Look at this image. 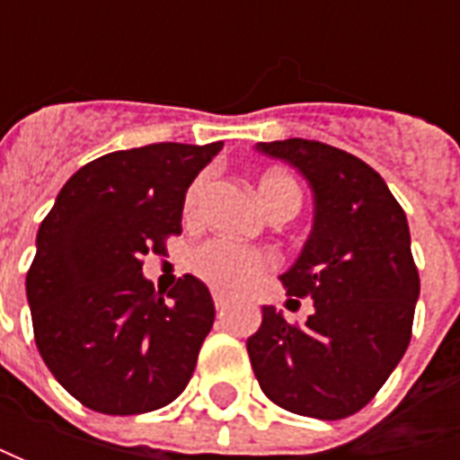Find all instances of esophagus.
Here are the masks:
<instances>
[{
	"instance_id": "34e87169",
	"label": "esophagus",
	"mask_w": 460,
	"mask_h": 460,
	"mask_svg": "<svg viewBox=\"0 0 460 460\" xmlns=\"http://www.w3.org/2000/svg\"><path fill=\"white\" fill-rule=\"evenodd\" d=\"M227 305H230V302H227V296H225V294H220V292H215V307H217V312H225V309H227Z\"/></svg>"
}]
</instances>
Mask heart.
I'll list each match as a JSON object with an SVG mask.
<instances>
[{
	"mask_svg": "<svg viewBox=\"0 0 460 460\" xmlns=\"http://www.w3.org/2000/svg\"><path fill=\"white\" fill-rule=\"evenodd\" d=\"M204 176H199L194 184L189 186L184 197V217H194L204 194ZM258 199L266 207L269 215H289L294 217L299 204H302V191L289 173L284 171H266L258 179ZM271 258L263 251L235 245L230 240H207L194 253H191V269L194 274L212 284L222 292H243L248 289L256 279L269 271Z\"/></svg>",
	"mask_w": 460,
	"mask_h": 460,
	"instance_id": "obj_1",
	"label": "heart"
}]
</instances>
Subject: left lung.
Wrapping results in <instances>:
<instances>
[{"mask_svg":"<svg viewBox=\"0 0 460 460\" xmlns=\"http://www.w3.org/2000/svg\"><path fill=\"white\" fill-rule=\"evenodd\" d=\"M302 171L314 227L281 276L289 302L309 296L305 325L263 307L248 356L263 394L294 415L343 420L376 397L402 361L420 296L410 225L389 186L361 158L317 140L258 143Z\"/></svg>","mask_w":460,"mask_h":460,"instance_id":"1","label":"left lung"}]
</instances>
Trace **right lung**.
<instances>
[{
  "label": "right lung",
  "mask_w": 460,
  "mask_h": 460,
  "mask_svg": "<svg viewBox=\"0 0 460 460\" xmlns=\"http://www.w3.org/2000/svg\"><path fill=\"white\" fill-rule=\"evenodd\" d=\"M222 143H153L81 166L38 230L27 271L35 345L63 389L102 415H140L179 397L215 323L186 274L164 296L143 258L181 235L194 176Z\"/></svg>",
  "instance_id": "right-lung-1"
}]
</instances>
